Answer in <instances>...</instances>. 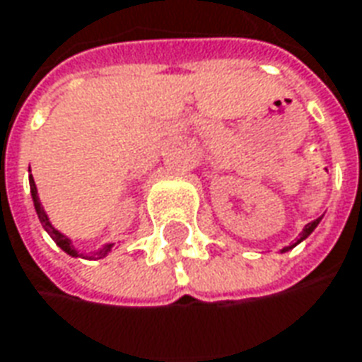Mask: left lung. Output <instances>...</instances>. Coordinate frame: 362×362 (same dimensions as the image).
<instances>
[{
  "label": "left lung",
  "instance_id": "obj_1",
  "mask_svg": "<svg viewBox=\"0 0 362 362\" xmlns=\"http://www.w3.org/2000/svg\"><path fill=\"white\" fill-rule=\"evenodd\" d=\"M319 221H321V216H319V218H315V221H311V223L305 224V228H303V233H301L300 240H298V243H301V240H303V238H308V236H310V234L313 233V228H315V226H317ZM298 243H296V244H298ZM296 244H293V246H296ZM286 250H288V248H284V252H286Z\"/></svg>",
  "mask_w": 362,
  "mask_h": 362
}]
</instances>
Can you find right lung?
Returning <instances> with one entry per match:
<instances>
[{
    "mask_svg": "<svg viewBox=\"0 0 362 362\" xmlns=\"http://www.w3.org/2000/svg\"><path fill=\"white\" fill-rule=\"evenodd\" d=\"M29 185H31V195H33V203H35V211H37V214H39V221H41V224H43V228L47 230V233L51 234V238L57 243V246H61L62 250L66 254H71V256H78V252L72 248L71 240L64 236V234H61L54 226H52L51 223H49V216H47V213L43 211V206H41V203H39V197H37V187H35V181L33 177H29ZM110 248H112V244H108V246H104L100 252H98V256H106V254L110 252Z\"/></svg>",
    "mask_w": 362,
    "mask_h": 362,
    "instance_id": "right-lung-1",
    "label": "right lung"
}]
</instances>
